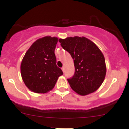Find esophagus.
Returning a JSON list of instances; mask_svg holds the SVG:
<instances>
[{
    "label": "esophagus",
    "mask_w": 129,
    "mask_h": 129,
    "mask_svg": "<svg viewBox=\"0 0 129 129\" xmlns=\"http://www.w3.org/2000/svg\"><path fill=\"white\" fill-rule=\"evenodd\" d=\"M62 70L63 72H64V67H63L62 68Z\"/></svg>",
    "instance_id": "obj_1"
}]
</instances>
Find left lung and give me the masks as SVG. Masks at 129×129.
Masks as SVG:
<instances>
[{
	"mask_svg": "<svg viewBox=\"0 0 129 129\" xmlns=\"http://www.w3.org/2000/svg\"><path fill=\"white\" fill-rule=\"evenodd\" d=\"M59 42L74 61L75 74L67 79L71 88L81 96L98 89L106 75L105 58L100 48L85 37H69Z\"/></svg>",
	"mask_w": 129,
	"mask_h": 129,
	"instance_id": "obj_1",
	"label": "left lung"
}]
</instances>
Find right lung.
<instances>
[{
  "label": "right lung",
  "instance_id": "1",
  "mask_svg": "<svg viewBox=\"0 0 129 129\" xmlns=\"http://www.w3.org/2000/svg\"><path fill=\"white\" fill-rule=\"evenodd\" d=\"M58 38L45 36L36 40L27 50L20 65L22 78L31 91L46 93L54 88L63 72L56 66L54 54Z\"/></svg>",
  "mask_w": 129,
  "mask_h": 129
}]
</instances>
